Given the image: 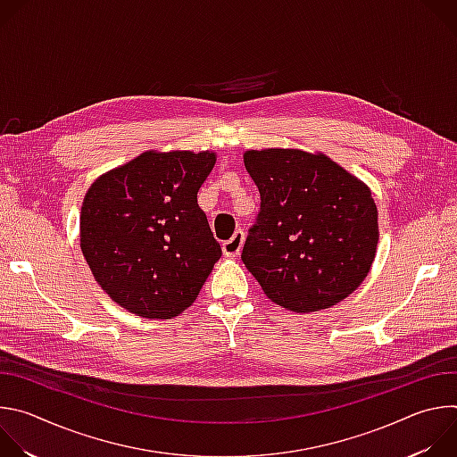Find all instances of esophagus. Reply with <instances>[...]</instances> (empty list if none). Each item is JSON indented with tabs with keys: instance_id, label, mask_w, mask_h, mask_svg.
Segmentation results:
<instances>
[{
	"instance_id": "1",
	"label": "esophagus",
	"mask_w": 457,
	"mask_h": 457,
	"mask_svg": "<svg viewBox=\"0 0 457 457\" xmlns=\"http://www.w3.org/2000/svg\"><path fill=\"white\" fill-rule=\"evenodd\" d=\"M242 244H244V231L237 229L233 233V237L222 244V251H224L226 256H238V253L242 249Z\"/></svg>"
}]
</instances>
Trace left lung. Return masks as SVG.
<instances>
[{
    "instance_id": "obj_1",
    "label": "left lung",
    "mask_w": 457,
    "mask_h": 457,
    "mask_svg": "<svg viewBox=\"0 0 457 457\" xmlns=\"http://www.w3.org/2000/svg\"><path fill=\"white\" fill-rule=\"evenodd\" d=\"M244 164L260 191V212L242 262L266 296L296 312L349 296L376 254L370 189L323 154L249 150Z\"/></svg>"
}]
</instances>
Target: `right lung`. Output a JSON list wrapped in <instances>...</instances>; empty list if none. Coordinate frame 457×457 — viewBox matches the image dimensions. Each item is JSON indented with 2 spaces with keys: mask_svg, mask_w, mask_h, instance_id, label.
Segmentation results:
<instances>
[{
  "mask_svg": "<svg viewBox=\"0 0 457 457\" xmlns=\"http://www.w3.org/2000/svg\"><path fill=\"white\" fill-rule=\"evenodd\" d=\"M215 161L213 152H145L88 187L81 251L115 303L173 318L197 298L222 254L197 204Z\"/></svg>",
  "mask_w": 457,
  "mask_h": 457,
  "instance_id": "1",
  "label": "right lung"
}]
</instances>
